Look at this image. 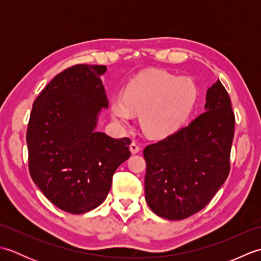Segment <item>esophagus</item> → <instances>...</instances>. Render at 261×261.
<instances>
[{
	"instance_id": "34e87169",
	"label": "esophagus",
	"mask_w": 261,
	"mask_h": 261,
	"mask_svg": "<svg viewBox=\"0 0 261 261\" xmlns=\"http://www.w3.org/2000/svg\"><path fill=\"white\" fill-rule=\"evenodd\" d=\"M130 150H131L132 153H138L140 151V147H139V145H138V143L132 142L130 145Z\"/></svg>"
}]
</instances>
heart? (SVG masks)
<instances>
[{
	"mask_svg": "<svg viewBox=\"0 0 261 261\" xmlns=\"http://www.w3.org/2000/svg\"><path fill=\"white\" fill-rule=\"evenodd\" d=\"M197 99L195 84L186 77L153 70L136 77L111 104L113 120L127 124L132 113L140 114V124L151 138H166L179 129Z\"/></svg>",
	"mask_w": 261,
	"mask_h": 261,
	"instance_id": "b5f03b06",
	"label": "heart"
}]
</instances>
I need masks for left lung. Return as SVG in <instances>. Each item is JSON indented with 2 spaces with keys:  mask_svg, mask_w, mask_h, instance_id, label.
I'll list each match as a JSON object with an SVG mask.
<instances>
[{
  "mask_svg": "<svg viewBox=\"0 0 261 261\" xmlns=\"http://www.w3.org/2000/svg\"><path fill=\"white\" fill-rule=\"evenodd\" d=\"M204 108L190 124L143 150L146 201L160 218L184 220L199 212L229 176L236 119L220 81L207 90Z\"/></svg>",
  "mask_w": 261,
  "mask_h": 261,
  "instance_id": "left-lung-1",
  "label": "left lung"
}]
</instances>
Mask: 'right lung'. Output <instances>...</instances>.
<instances>
[{
    "instance_id": "obj_1",
    "label": "right lung",
    "mask_w": 261,
    "mask_h": 261,
    "mask_svg": "<svg viewBox=\"0 0 261 261\" xmlns=\"http://www.w3.org/2000/svg\"><path fill=\"white\" fill-rule=\"evenodd\" d=\"M103 65L63 70L33 103L27 130L32 180L49 201L71 214L97 207L110 192L116 168L130 157L129 138L95 131L109 101Z\"/></svg>"
}]
</instances>
